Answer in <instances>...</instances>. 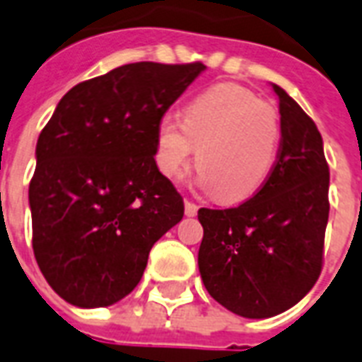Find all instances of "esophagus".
Listing matches in <instances>:
<instances>
[{"label":"esophagus","mask_w":362,"mask_h":362,"mask_svg":"<svg viewBox=\"0 0 362 362\" xmlns=\"http://www.w3.org/2000/svg\"><path fill=\"white\" fill-rule=\"evenodd\" d=\"M197 210H199V206L193 203V201H186V216H189V218H192V216L197 214Z\"/></svg>","instance_id":"obj_1"}]
</instances>
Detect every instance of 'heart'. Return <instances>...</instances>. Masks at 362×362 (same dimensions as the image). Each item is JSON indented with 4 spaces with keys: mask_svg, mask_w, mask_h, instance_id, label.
<instances>
[{
    "mask_svg": "<svg viewBox=\"0 0 362 362\" xmlns=\"http://www.w3.org/2000/svg\"><path fill=\"white\" fill-rule=\"evenodd\" d=\"M280 118L270 103L238 84H218L192 99L182 124L165 118L158 127V165L165 176L180 175L195 146L201 182L223 203L257 192L274 169Z\"/></svg>",
    "mask_w": 362,
    "mask_h": 362,
    "instance_id": "b5f03b06",
    "label": "heart"
}]
</instances>
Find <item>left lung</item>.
I'll return each mask as SVG.
<instances>
[{"mask_svg": "<svg viewBox=\"0 0 362 362\" xmlns=\"http://www.w3.org/2000/svg\"><path fill=\"white\" fill-rule=\"evenodd\" d=\"M281 139L274 169L235 209L199 210V270L210 297L242 317L286 312L323 269L329 163L314 120L274 84Z\"/></svg>", "mask_w": 362, "mask_h": 362, "instance_id": "left-lung-1", "label": "left lung"}]
</instances>
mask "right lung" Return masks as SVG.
I'll return each mask as SVG.
<instances>
[{"label": "right lung", "instance_id": "1", "mask_svg": "<svg viewBox=\"0 0 362 362\" xmlns=\"http://www.w3.org/2000/svg\"><path fill=\"white\" fill-rule=\"evenodd\" d=\"M204 71L136 62L71 88L42 127L30 182L31 244L48 286L101 308L141 281L150 250L184 216L156 165L158 127Z\"/></svg>", "mask_w": 362, "mask_h": 362}]
</instances>
